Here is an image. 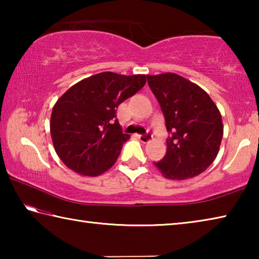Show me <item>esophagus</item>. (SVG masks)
Returning a JSON list of instances; mask_svg holds the SVG:
<instances>
[{"label": "esophagus", "mask_w": 259, "mask_h": 259, "mask_svg": "<svg viewBox=\"0 0 259 259\" xmlns=\"http://www.w3.org/2000/svg\"><path fill=\"white\" fill-rule=\"evenodd\" d=\"M153 138V136L151 134H146V135H139L138 136V139L140 140V142L146 144L150 142V140Z\"/></svg>", "instance_id": "obj_1"}]
</instances>
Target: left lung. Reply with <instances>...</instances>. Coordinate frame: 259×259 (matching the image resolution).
<instances>
[{"mask_svg": "<svg viewBox=\"0 0 259 259\" xmlns=\"http://www.w3.org/2000/svg\"><path fill=\"white\" fill-rule=\"evenodd\" d=\"M147 82L171 133L165 155L155 166L174 181L202 174L216 159L224 133L216 104L202 88L178 74L147 75Z\"/></svg>", "mask_w": 259, "mask_h": 259, "instance_id": "left-lung-1", "label": "left lung"}]
</instances>
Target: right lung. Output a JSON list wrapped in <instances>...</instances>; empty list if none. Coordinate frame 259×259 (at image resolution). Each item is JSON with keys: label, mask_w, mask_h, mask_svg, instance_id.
I'll return each instance as SVG.
<instances>
[{"label": "right lung", "mask_w": 259, "mask_h": 259, "mask_svg": "<svg viewBox=\"0 0 259 259\" xmlns=\"http://www.w3.org/2000/svg\"><path fill=\"white\" fill-rule=\"evenodd\" d=\"M145 83V74L103 72L83 78L58 98L52 108L50 134L65 165L88 177L113 166L130 138L122 133L115 108Z\"/></svg>", "instance_id": "add662e5"}]
</instances>
